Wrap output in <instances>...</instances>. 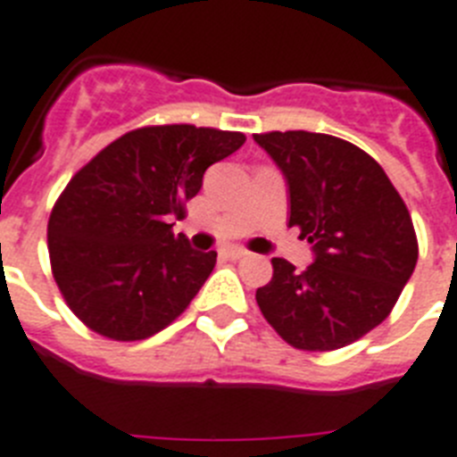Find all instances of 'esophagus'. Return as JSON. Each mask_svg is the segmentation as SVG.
<instances>
[{"label": "esophagus", "instance_id": "1", "mask_svg": "<svg viewBox=\"0 0 457 457\" xmlns=\"http://www.w3.org/2000/svg\"><path fill=\"white\" fill-rule=\"evenodd\" d=\"M221 254H224L226 259L237 261V259H245V256H249V252L243 247H226V249H221Z\"/></svg>", "mask_w": 457, "mask_h": 457}]
</instances>
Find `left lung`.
I'll list each match as a JSON object with an SVG mask.
<instances>
[{
	"label": "left lung",
	"instance_id": "left-lung-1",
	"mask_svg": "<svg viewBox=\"0 0 457 457\" xmlns=\"http://www.w3.org/2000/svg\"><path fill=\"white\" fill-rule=\"evenodd\" d=\"M254 140L288 185V226L312 245L298 272L272 259L256 303L295 349L335 351L377 328L416 268L411 214L379 163L353 143L312 131H268Z\"/></svg>",
	"mask_w": 457,
	"mask_h": 457
}]
</instances>
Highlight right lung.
<instances>
[{
    "label": "right lung",
    "mask_w": 457,
    "mask_h": 457,
    "mask_svg": "<svg viewBox=\"0 0 457 457\" xmlns=\"http://www.w3.org/2000/svg\"><path fill=\"white\" fill-rule=\"evenodd\" d=\"M240 131L162 124L112 140L71 178L48 220L50 268L69 310L108 340L152 337L189 307L217 252H196L173 217Z\"/></svg>",
    "instance_id": "1"
}]
</instances>
